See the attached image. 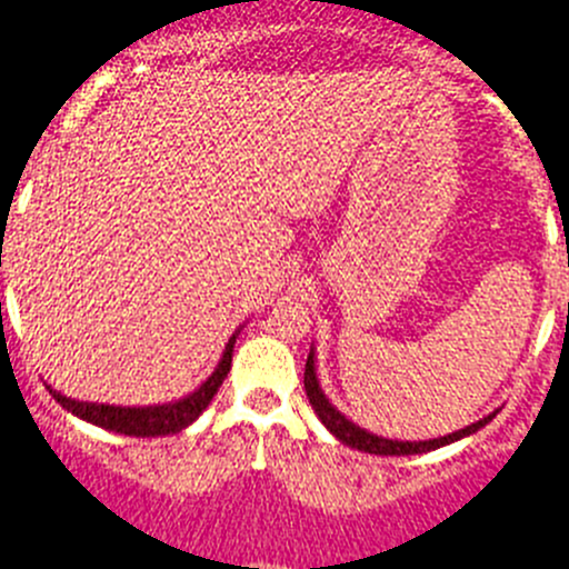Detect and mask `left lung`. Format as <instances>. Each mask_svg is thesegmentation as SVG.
<instances>
[{
    "label": "left lung",
    "mask_w": 569,
    "mask_h": 569,
    "mask_svg": "<svg viewBox=\"0 0 569 569\" xmlns=\"http://www.w3.org/2000/svg\"><path fill=\"white\" fill-rule=\"evenodd\" d=\"M306 396H309V405L315 407L317 418H320V421L326 423V429L333 435V438L339 440V443L350 446V449H359V452H368V455H396V458H401V455L435 452V449H440V446H449V443H455V440H460V438H469V435H475L477 429H482L488 421H491L493 416H497V412H491V416L480 418V421L471 423V427L458 429V432H452V435H443V438H429V440H392V438H381V435L368 432V429H362V427H359V423L350 421V418H345L342 412H339L337 407H333L331 401H328V396H326V392H322L320 379H317L315 345H311L309 359H306Z\"/></svg>",
    "instance_id": "1"
}]
</instances>
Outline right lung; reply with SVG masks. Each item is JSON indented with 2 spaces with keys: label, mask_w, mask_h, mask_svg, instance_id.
Here are the masks:
<instances>
[{
  "label": "right lung",
  "mask_w": 569,
  "mask_h": 569,
  "mask_svg": "<svg viewBox=\"0 0 569 569\" xmlns=\"http://www.w3.org/2000/svg\"><path fill=\"white\" fill-rule=\"evenodd\" d=\"M238 333H241V328L227 339L224 353H221L216 370H212V373L207 376L193 392L177 398V401H168V405L114 407V405H98V401H76V398H67L63 392L52 390V387H47V390L52 392V398H56L63 410L72 412V416L81 418V421L94 423V427L109 429V432L129 435V438H159V435L182 432V429H188L190 423H193L207 407H210L212 396L219 392L221 381H224L227 373H230L232 348H236Z\"/></svg>",
  "instance_id": "add662e5"
}]
</instances>
